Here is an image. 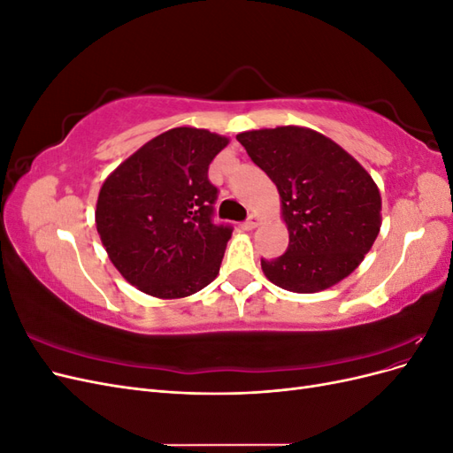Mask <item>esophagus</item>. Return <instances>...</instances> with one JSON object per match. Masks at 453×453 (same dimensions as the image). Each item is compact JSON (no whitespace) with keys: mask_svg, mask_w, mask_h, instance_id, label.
<instances>
[{"mask_svg":"<svg viewBox=\"0 0 453 453\" xmlns=\"http://www.w3.org/2000/svg\"><path fill=\"white\" fill-rule=\"evenodd\" d=\"M257 225H258V215H257V213H251V215L243 221V228H245V230H253Z\"/></svg>","mask_w":453,"mask_h":453,"instance_id":"34e87169","label":"esophagus"}]
</instances>
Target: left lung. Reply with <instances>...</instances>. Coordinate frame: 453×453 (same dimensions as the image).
Returning a JSON list of instances; mask_svg holds the SVG:
<instances>
[{
  "mask_svg": "<svg viewBox=\"0 0 453 453\" xmlns=\"http://www.w3.org/2000/svg\"><path fill=\"white\" fill-rule=\"evenodd\" d=\"M236 140L276 183L289 248L260 258L281 289L318 293L361 265L381 225V198L368 172L344 149L310 128L242 132Z\"/></svg>",
  "mask_w": 453,
  "mask_h": 453,
  "instance_id": "obj_1",
  "label": "left lung"
}]
</instances>
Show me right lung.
<instances>
[{
  "label": "right lung",
  "instance_id": "obj_1",
  "mask_svg": "<svg viewBox=\"0 0 453 453\" xmlns=\"http://www.w3.org/2000/svg\"><path fill=\"white\" fill-rule=\"evenodd\" d=\"M226 143L208 130L173 128L104 181L96 228L115 268L140 291L181 298L217 278L232 225L213 221L219 188L208 170Z\"/></svg>",
  "mask_w": 453,
  "mask_h": 453
}]
</instances>
